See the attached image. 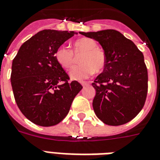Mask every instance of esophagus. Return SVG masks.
Returning a JSON list of instances; mask_svg holds the SVG:
<instances>
[{
    "label": "esophagus",
    "mask_w": 160,
    "mask_h": 160,
    "mask_svg": "<svg viewBox=\"0 0 160 160\" xmlns=\"http://www.w3.org/2000/svg\"><path fill=\"white\" fill-rule=\"evenodd\" d=\"M80 84H81V85H82L83 87H84L86 86V85H88V82H80Z\"/></svg>",
    "instance_id": "esophagus-1"
}]
</instances>
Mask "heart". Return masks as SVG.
<instances>
[{
	"mask_svg": "<svg viewBox=\"0 0 160 160\" xmlns=\"http://www.w3.org/2000/svg\"><path fill=\"white\" fill-rule=\"evenodd\" d=\"M73 52H72V51ZM82 53L80 58L81 64L76 66L70 72V77L74 80H83L93 72H101L107 63L104 51L98 47V43L91 38L84 37L76 41L72 45V50L62 45L55 52V58L62 68L70 69L75 62V55Z\"/></svg>",
	"mask_w": 160,
	"mask_h": 160,
	"instance_id": "heart-1",
	"label": "heart"
}]
</instances>
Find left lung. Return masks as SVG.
<instances>
[{"label": "left lung", "mask_w": 160, "mask_h": 160, "mask_svg": "<svg viewBox=\"0 0 160 160\" xmlns=\"http://www.w3.org/2000/svg\"><path fill=\"white\" fill-rule=\"evenodd\" d=\"M80 33L98 41L107 56L103 72L92 84L96 90L92 101L95 114L108 125L128 123L142 111L147 95L148 74L143 53L113 29Z\"/></svg>", "instance_id": "1"}]
</instances>
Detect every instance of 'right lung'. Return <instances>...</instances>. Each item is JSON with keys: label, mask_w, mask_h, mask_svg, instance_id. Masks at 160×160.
<instances>
[{"label": "right lung", "mask_w": 160, "mask_h": 160, "mask_svg": "<svg viewBox=\"0 0 160 160\" xmlns=\"http://www.w3.org/2000/svg\"><path fill=\"white\" fill-rule=\"evenodd\" d=\"M75 32L43 30L24 42L12 62L14 99L24 116L43 127L58 124L68 114L82 85L69 76L55 52Z\"/></svg>", "instance_id": "1"}]
</instances>
